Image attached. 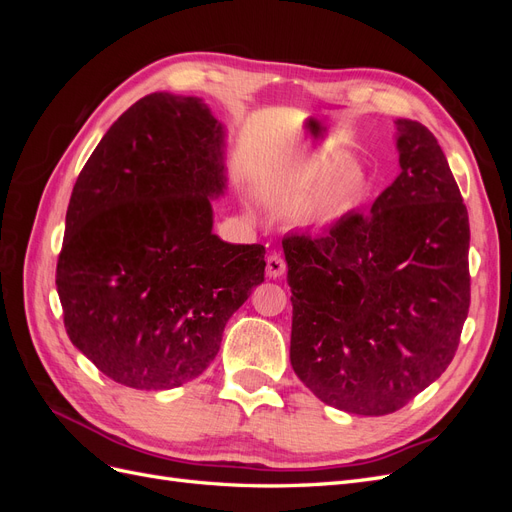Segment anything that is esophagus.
<instances>
[{"label": "esophagus", "instance_id": "esophagus-1", "mask_svg": "<svg viewBox=\"0 0 512 512\" xmlns=\"http://www.w3.org/2000/svg\"><path fill=\"white\" fill-rule=\"evenodd\" d=\"M267 275L271 280H280L286 275V260L280 254H271L267 258Z\"/></svg>", "mask_w": 512, "mask_h": 512}]
</instances>
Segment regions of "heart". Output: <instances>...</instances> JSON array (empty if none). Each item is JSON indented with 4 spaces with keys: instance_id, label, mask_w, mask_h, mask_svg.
Segmentation results:
<instances>
[{
    "instance_id": "1",
    "label": "heart",
    "mask_w": 512,
    "mask_h": 512,
    "mask_svg": "<svg viewBox=\"0 0 512 512\" xmlns=\"http://www.w3.org/2000/svg\"><path fill=\"white\" fill-rule=\"evenodd\" d=\"M369 192V179L356 162H344L324 177L303 205L307 220H329L359 207Z\"/></svg>"
}]
</instances>
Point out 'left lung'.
<instances>
[{
    "label": "left lung",
    "mask_w": 512,
    "mask_h": 512,
    "mask_svg": "<svg viewBox=\"0 0 512 512\" xmlns=\"http://www.w3.org/2000/svg\"><path fill=\"white\" fill-rule=\"evenodd\" d=\"M399 177L369 213L284 237L290 363L327 406L382 416L451 365L470 309V222L423 123L397 121Z\"/></svg>",
    "instance_id": "1"
}]
</instances>
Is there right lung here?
<instances>
[{"mask_svg": "<svg viewBox=\"0 0 512 512\" xmlns=\"http://www.w3.org/2000/svg\"><path fill=\"white\" fill-rule=\"evenodd\" d=\"M224 132L198 98L149 94L74 183L55 284L70 342L141 391L203 374L228 318L265 282V247L211 232Z\"/></svg>", "mask_w": 512, "mask_h": 512, "instance_id": "right-lung-1", "label": "right lung"}]
</instances>
